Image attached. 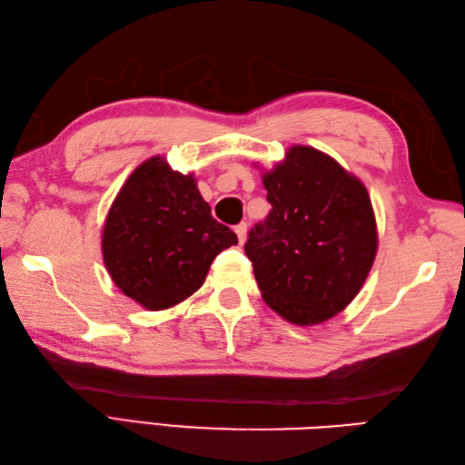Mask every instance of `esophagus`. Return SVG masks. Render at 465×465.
I'll use <instances>...</instances> for the list:
<instances>
[{"mask_svg": "<svg viewBox=\"0 0 465 465\" xmlns=\"http://www.w3.org/2000/svg\"><path fill=\"white\" fill-rule=\"evenodd\" d=\"M233 232L238 233L240 243H243V242H245V235H248V225H245V223H238V225L233 227Z\"/></svg>", "mask_w": 465, "mask_h": 465, "instance_id": "esophagus-1", "label": "esophagus"}]
</instances>
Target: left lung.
<instances>
[{
	"label": "left lung",
	"mask_w": 465,
	"mask_h": 465,
	"mask_svg": "<svg viewBox=\"0 0 465 465\" xmlns=\"http://www.w3.org/2000/svg\"><path fill=\"white\" fill-rule=\"evenodd\" d=\"M262 180L272 212L243 250L263 302L295 325L333 318L360 293L378 252L368 190L310 145L290 147Z\"/></svg>",
	"instance_id": "8db88e82"
}]
</instances>
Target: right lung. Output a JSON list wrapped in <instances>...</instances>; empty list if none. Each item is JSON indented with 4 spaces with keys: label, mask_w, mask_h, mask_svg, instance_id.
<instances>
[{
    "label": "right lung",
    "mask_w": 465,
    "mask_h": 465,
    "mask_svg": "<svg viewBox=\"0 0 465 465\" xmlns=\"http://www.w3.org/2000/svg\"><path fill=\"white\" fill-rule=\"evenodd\" d=\"M238 243L215 222L193 173L165 157L140 163L107 212L102 253L114 283L150 312L173 308L202 288L215 255Z\"/></svg>",
    "instance_id": "1"
}]
</instances>
